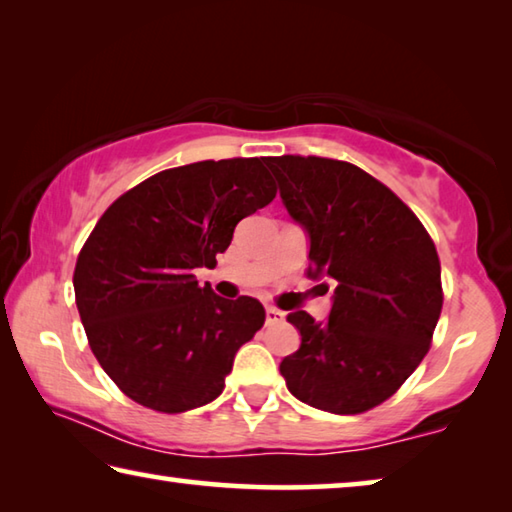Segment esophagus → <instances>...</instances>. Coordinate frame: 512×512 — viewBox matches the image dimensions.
<instances>
[{"mask_svg":"<svg viewBox=\"0 0 512 512\" xmlns=\"http://www.w3.org/2000/svg\"><path fill=\"white\" fill-rule=\"evenodd\" d=\"M284 320V311L275 307H266V325H277Z\"/></svg>","mask_w":512,"mask_h":512,"instance_id":"esophagus-1","label":"esophagus"}]
</instances>
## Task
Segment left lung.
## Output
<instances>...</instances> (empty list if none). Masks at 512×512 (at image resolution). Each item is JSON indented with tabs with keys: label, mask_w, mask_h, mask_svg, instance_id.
Returning <instances> with one entry per match:
<instances>
[{
	"label": "left lung",
	"mask_w": 512,
	"mask_h": 512,
	"mask_svg": "<svg viewBox=\"0 0 512 512\" xmlns=\"http://www.w3.org/2000/svg\"><path fill=\"white\" fill-rule=\"evenodd\" d=\"M282 203L309 237L311 280L334 287L316 323L291 311L300 348L280 363L293 397L354 415L388 400L429 352L443 309L436 246L391 189L350 162L264 158Z\"/></svg>",
	"instance_id": "1"
}]
</instances>
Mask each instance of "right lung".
I'll return each mask as SVG.
<instances>
[{"instance_id":"1","label":"right lung","mask_w":512,"mask_h":512,"mask_svg":"<svg viewBox=\"0 0 512 512\" xmlns=\"http://www.w3.org/2000/svg\"><path fill=\"white\" fill-rule=\"evenodd\" d=\"M264 158L205 160L146 178L112 203L81 248L74 293L94 357L137 404L183 413L223 393L262 302L225 300L214 268L237 223L275 198Z\"/></svg>"}]
</instances>
